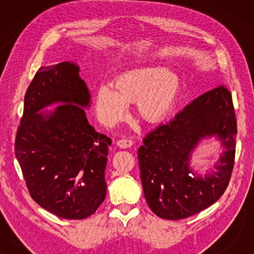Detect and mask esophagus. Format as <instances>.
Instances as JSON below:
<instances>
[{"label":"esophagus","instance_id":"esophagus-1","mask_svg":"<svg viewBox=\"0 0 254 254\" xmlns=\"http://www.w3.org/2000/svg\"><path fill=\"white\" fill-rule=\"evenodd\" d=\"M117 145H118V147L123 148V149H127V148H129V147H131V145H133V141L127 140V138H121V140L117 142Z\"/></svg>","mask_w":254,"mask_h":254}]
</instances>
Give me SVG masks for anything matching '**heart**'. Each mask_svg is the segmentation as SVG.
Wrapping results in <instances>:
<instances>
[{"label": "heart", "mask_w": 254, "mask_h": 254, "mask_svg": "<svg viewBox=\"0 0 254 254\" xmlns=\"http://www.w3.org/2000/svg\"><path fill=\"white\" fill-rule=\"evenodd\" d=\"M180 91L177 72L163 68L133 69L118 76L110 86L97 90L96 100L100 116L107 123L124 117L126 105L137 103L140 116L147 121H158L175 105Z\"/></svg>", "instance_id": "obj_1"}]
</instances>
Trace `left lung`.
Masks as SVG:
<instances>
[{"label": "left lung", "mask_w": 254, "mask_h": 254, "mask_svg": "<svg viewBox=\"0 0 254 254\" xmlns=\"http://www.w3.org/2000/svg\"><path fill=\"white\" fill-rule=\"evenodd\" d=\"M237 120L232 97L223 85L202 93L145 135L138 164L145 200L158 217L182 220L200 213L222 196L235 164ZM216 136L226 150L211 173L201 176L189 166L202 138Z\"/></svg>", "instance_id": "obj_1"}]
</instances>
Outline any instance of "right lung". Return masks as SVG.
<instances>
[{
    "label": "right lung",
    "mask_w": 254,
    "mask_h": 254,
    "mask_svg": "<svg viewBox=\"0 0 254 254\" xmlns=\"http://www.w3.org/2000/svg\"><path fill=\"white\" fill-rule=\"evenodd\" d=\"M69 61L41 67L24 98V112L15 154L30 195L61 218L83 220L95 213L106 196V135L97 133L82 107L90 93ZM61 102L57 109L45 107Z\"/></svg>",
    "instance_id": "1"
}]
</instances>
